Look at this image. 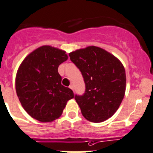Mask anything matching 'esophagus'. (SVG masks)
I'll return each mask as SVG.
<instances>
[{
    "instance_id": "esophagus-1",
    "label": "esophagus",
    "mask_w": 153,
    "mask_h": 153,
    "mask_svg": "<svg viewBox=\"0 0 153 153\" xmlns=\"http://www.w3.org/2000/svg\"><path fill=\"white\" fill-rule=\"evenodd\" d=\"M69 88H71V89H72L73 91H74V85H70Z\"/></svg>"
}]
</instances>
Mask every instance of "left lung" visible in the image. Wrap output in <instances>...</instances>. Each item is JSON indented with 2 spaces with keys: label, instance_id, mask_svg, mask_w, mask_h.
Masks as SVG:
<instances>
[{
  "label": "left lung",
  "instance_id": "left-lung-1",
  "mask_svg": "<svg viewBox=\"0 0 153 153\" xmlns=\"http://www.w3.org/2000/svg\"><path fill=\"white\" fill-rule=\"evenodd\" d=\"M69 56L85 81V94L75 96L82 116L91 123L105 121L116 113L124 98V66L113 54L94 46L70 52Z\"/></svg>",
  "mask_w": 153,
  "mask_h": 153
}]
</instances>
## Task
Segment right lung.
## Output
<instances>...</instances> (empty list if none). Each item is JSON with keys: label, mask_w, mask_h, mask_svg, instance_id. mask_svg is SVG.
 I'll list each match as a JSON object with an SVG mask.
<instances>
[{"label": "right lung", "mask_w": 153, "mask_h": 153, "mask_svg": "<svg viewBox=\"0 0 153 153\" xmlns=\"http://www.w3.org/2000/svg\"><path fill=\"white\" fill-rule=\"evenodd\" d=\"M66 52L42 46L28 54L16 76V91L29 116L41 123H50L62 116L67 102L74 98L71 88L62 85L58 68L68 60Z\"/></svg>", "instance_id": "obj_1"}]
</instances>
